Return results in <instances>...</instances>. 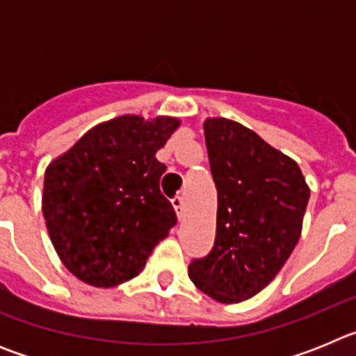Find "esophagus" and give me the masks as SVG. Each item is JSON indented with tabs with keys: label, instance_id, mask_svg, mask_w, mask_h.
<instances>
[{
	"label": "esophagus",
	"instance_id": "esophagus-1",
	"mask_svg": "<svg viewBox=\"0 0 356 356\" xmlns=\"http://www.w3.org/2000/svg\"><path fill=\"white\" fill-rule=\"evenodd\" d=\"M171 203H172V207H175L178 219H181V217H184V197H181V196L172 197Z\"/></svg>",
	"mask_w": 356,
	"mask_h": 356
}]
</instances>
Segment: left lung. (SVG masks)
<instances>
[{
  "instance_id": "1",
  "label": "left lung",
  "mask_w": 356,
  "mask_h": 356,
  "mask_svg": "<svg viewBox=\"0 0 356 356\" xmlns=\"http://www.w3.org/2000/svg\"><path fill=\"white\" fill-rule=\"evenodd\" d=\"M205 143L217 188L216 241L209 254L191 260L188 276L216 301L238 303L291 257L310 188L294 160L238 122L207 119Z\"/></svg>"
}]
</instances>
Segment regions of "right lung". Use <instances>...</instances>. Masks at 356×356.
Here are the masks:
<instances>
[{
    "label": "right lung",
    "instance_id": "1",
    "mask_svg": "<svg viewBox=\"0 0 356 356\" xmlns=\"http://www.w3.org/2000/svg\"><path fill=\"white\" fill-rule=\"evenodd\" d=\"M180 121L122 115L92 128L44 175L42 212L56 253L94 287H115L140 273L176 225L160 193L165 163L155 153Z\"/></svg>",
    "mask_w": 356,
    "mask_h": 356
}]
</instances>
